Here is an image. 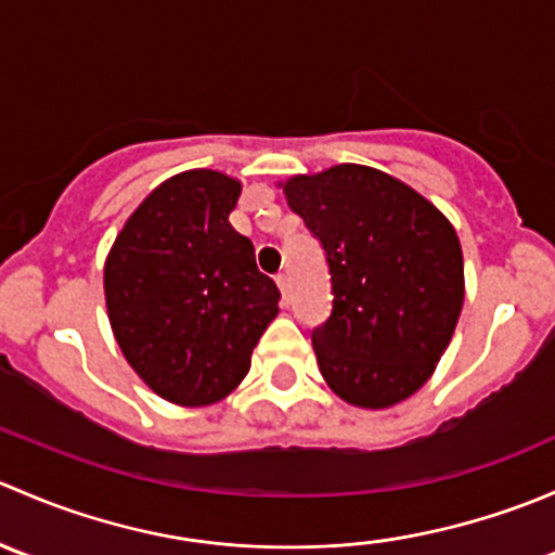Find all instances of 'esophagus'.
<instances>
[{"label":"esophagus","mask_w":555,"mask_h":555,"mask_svg":"<svg viewBox=\"0 0 555 555\" xmlns=\"http://www.w3.org/2000/svg\"><path fill=\"white\" fill-rule=\"evenodd\" d=\"M276 284H279V289H282V300L284 304H289V276L287 273H279Z\"/></svg>","instance_id":"1"}]
</instances>
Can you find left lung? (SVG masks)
I'll use <instances>...</instances> for the list:
<instances>
[{
	"mask_svg": "<svg viewBox=\"0 0 555 555\" xmlns=\"http://www.w3.org/2000/svg\"><path fill=\"white\" fill-rule=\"evenodd\" d=\"M282 190L327 255L333 313L311 335L324 382L371 411L416 395L464 304L453 225L422 193L371 166L298 173Z\"/></svg>",
	"mask_w": 555,
	"mask_h": 555,
	"instance_id": "8db88e82",
	"label": "left lung"
}]
</instances>
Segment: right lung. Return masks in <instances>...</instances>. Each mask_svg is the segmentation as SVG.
<instances>
[{
	"label": "right lung",
	"mask_w": 555,
	"mask_h": 555,
	"mask_svg": "<svg viewBox=\"0 0 555 555\" xmlns=\"http://www.w3.org/2000/svg\"><path fill=\"white\" fill-rule=\"evenodd\" d=\"M242 182L190 169L160 182L117 233L104 262L112 333L128 365L173 405L231 395L279 313L273 279L228 222Z\"/></svg>",
	"instance_id": "1"
}]
</instances>
